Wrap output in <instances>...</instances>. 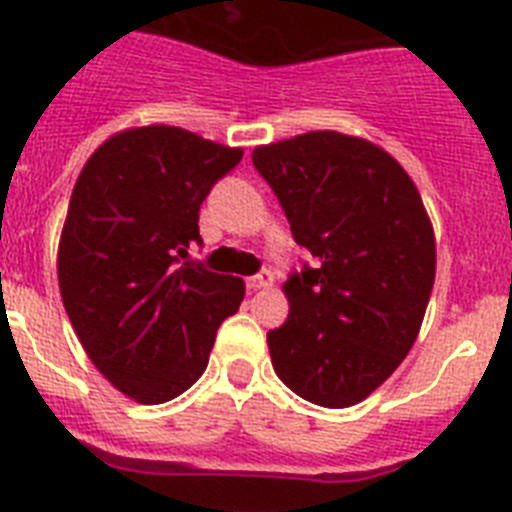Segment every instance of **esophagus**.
Returning <instances> with one entry per match:
<instances>
[{
  "mask_svg": "<svg viewBox=\"0 0 512 512\" xmlns=\"http://www.w3.org/2000/svg\"><path fill=\"white\" fill-rule=\"evenodd\" d=\"M246 285H248V290H253V292L269 290V287L274 285V277H272V272H269V269H264V272H259L256 277H248Z\"/></svg>",
  "mask_w": 512,
  "mask_h": 512,
  "instance_id": "34e87169",
  "label": "esophagus"
}]
</instances>
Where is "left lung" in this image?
Listing matches in <instances>:
<instances>
[{"instance_id": "left-lung-1", "label": "left lung", "mask_w": 512, "mask_h": 512, "mask_svg": "<svg viewBox=\"0 0 512 512\" xmlns=\"http://www.w3.org/2000/svg\"><path fill=\"white\" fill-rule=\"evenodd\" d=\"M253 165L316 256L282 285L290 316L266 334L274 373L310 404L368 399L409 355L430 303L435 233L422 196L383 147L339 131L261 144Z\"/></svg>"}]
</instances>
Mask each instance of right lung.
Returning <instances> with one entry per match:
<instances>
[{
	"instance_id": "1",
	"label": "right lung",
	"mask_w": 512,
	"mask_h": 512,
	"mask_svg": "<svg viewBox=\"0 0 512 512\" xmlns=\"http://www.w3.org/2000/svg\"><path fill=\"white\" fill-rule=\"evenodd\" d=\"M243 157L181 126L108 137L82 168L56 274L82 349L113 388L165 404L199 381L220 323L246 285L191 264L199 207Z\"/></svg>"
}]
</instances>
